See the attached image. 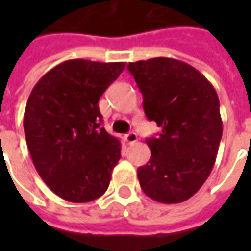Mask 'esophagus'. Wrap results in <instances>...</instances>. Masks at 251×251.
Returning <instances> with one entry per match:
<instances>
[{"label": "esophagus", "mask_w": 251, "mask_h": 251, "mask_svg": "<svg viewBox=\"0 0 251 251\" xmlns=\"http://www.w3.org/2000/svg\"><path fill=\"white\" fill-rule=\"evenodd\" d=\"M124 140H126L127 144H134V142L138 141V135H137L135 132H128V134L124 135Z\"/></svg>", "instance_id": "esophagus-1"}]
</instances>
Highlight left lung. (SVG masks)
Here are the masks:
<instances>
[{"mask_svg": "<svg viewBox=\"0 0 251 251\" xmlns=\"http://www.w3.org/2000/svg\"><path fill=\"white\" fill-rule=\"evenodd\" d=\"M144 96L148 120L162 128L147 138L151 159L138 168L142 191L163 204H177L205 183L222 138L219 99L214 86L194 67L175 58L128 64Z\"/></svg>", "mask_w": 251, "mask_h": 251, "instance_id": "obj_1", "label": "left lung"}]
</instances>
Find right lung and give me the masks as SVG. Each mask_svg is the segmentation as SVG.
<instances>
[{
  "label": "right lung",
  "instance_id": "right-lung-1",
  "mask_svg": "<svg viewBox=\"0 0 251 251\" xmlns=\"http://www.w3.org/2000/svg\"><path fill=\"white\" fill-rule=\"evenodd\" d=\"M124 67L68 60L44 74L30 92L26 144L40 177L67 201L89 202L109 187L121 144L100 126L99 99Z\"/></svg>",
  "mask_w": 251,
  "mask_h": 251
}]
</instances>
